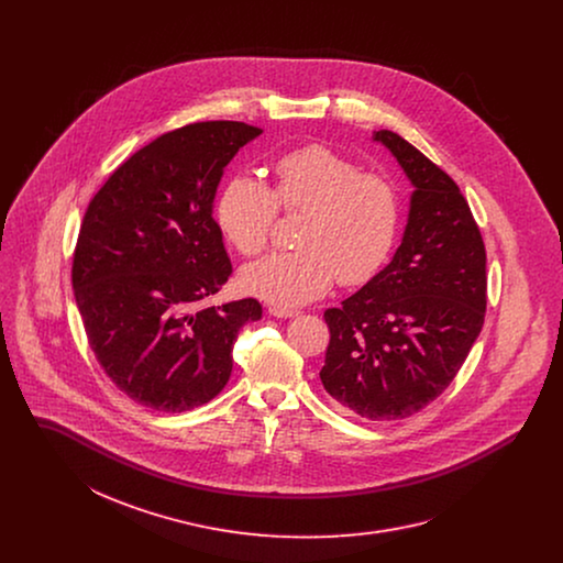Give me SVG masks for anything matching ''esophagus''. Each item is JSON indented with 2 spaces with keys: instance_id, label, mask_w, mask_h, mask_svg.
I'll list each match as a JSON object with an SVG mask.
<instances>
[{
  "instance_id": "1",
  "label": "esophagus",
  "mask_w": 563,
  "mask_h": 563,
  "mask_svg": "<svg viewBox=\"0 0 563 563\" xmlns=\"http://www.w3.org/2000/svg\"><path fill=\"white\" fill-rule=\"evenodd\" d=\"M269 314L276 319H295L299 317V310H291V308H280V306H269Z\"/></svg>"
}]
</instances>
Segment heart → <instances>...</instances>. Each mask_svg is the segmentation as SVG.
<instances>
[{
	"mask_svg": "<svg viewBox=\"0 0 563 563\" xmlns=\"http://www.w3.org/2000/svg\"><path fill=\"white\" fill-rule=\"evenodd\" d=\"M283 211H308L299 244L241 272L242 289L280 308L319 299L342 285L372 280L388 262L401 232V194L382 173L321 145H303L274 164V189L251 175L228 181L217 205V223L244 257L260 255Z\"/></svg>",
	"mask_w": 563,
	"mask_h": 563,
	"instance_id": "1",
	"label": "heart"
}]
</instances>
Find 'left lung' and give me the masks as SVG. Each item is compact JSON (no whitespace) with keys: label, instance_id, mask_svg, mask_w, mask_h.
Here are the masks:
<instances>
[{"label":"left lung","instance_id":"8db88e82","mask_svg":"<svg viewBox=\"0 0 563 563\" xmlns=\"http://www.w3.org/2000/svg\"><path fill=\"white\" fill-rule=\"evenodd\" d=\"M390 150L413 186L393 262L324 322V390L365 420H402L434 401L482 333L485 244L454 179L393 131Z\"/></svg>","mask_w":563,"mask_h":563}]
</instances>
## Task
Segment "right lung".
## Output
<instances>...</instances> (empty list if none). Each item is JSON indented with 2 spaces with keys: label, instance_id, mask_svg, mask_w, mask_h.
Returning a JSON list of instances; mask_svg holds the SVG:
<instances>
[{
  "label": "right lung",
  "instance_id": "obj_1",
  "mask_svg": "<svg viewBox=\"0 0 563 563\" xmlns=\"http://www.w3.org/2000/svg\"><path fill=\"white\" fill-rule=\"evenodd\" d=\"M262 129L196 122L120 164L90 200L71 283L88 344L134 402L181 413L214 399L257 299L200 308L232 274L213 200L223 168Z\"/></svg>",
  "mask_w": 563,
  "mask_h": 563
}]
</instances>
